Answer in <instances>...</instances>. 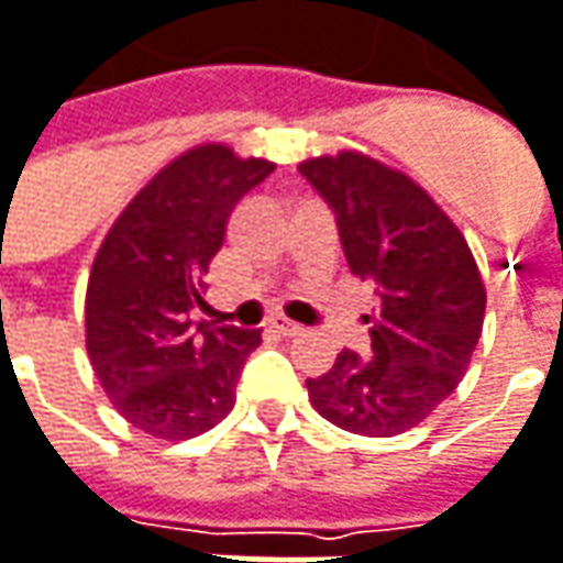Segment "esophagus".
I'll use <instances>...</instances> for the list:
<instances>
[{
	"label": "esophagus",
	"mask_w": 563,
	"mask_h": 563,
	"mask_svg": "<svg viewBox=\"0 0 563 563\" xmlns=\"http://www.w3.org/2000/svg\"><path fill=\"white\" fill-rule=\"evenodd\" d=\"M271 331H277L283 338H292V334H302V328L289 318H271Z\"/></svg>",
	"instance_id": "1"
}]
</instances>
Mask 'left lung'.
<instances>
[{
	"label": "left lung",
	"instance_id": "left-lung-1",
	"mask_svg": "<svg viewBox=\"0 0 563 563\" xmlns=\"http://www.w3.org/2000/svg\"><path fill=\"white\" fill-rule=\"evenodd\" d=\"M299 172L334 210L350 274L379 296L369 353L341 350L306 379L309 401L347 433L398 437L446 401L478 347L487 292L475 254L420 184L373 155H318Z\"/></svg>",
	"mask_w": 563,
	"mask_h": 563
}]
</instances>
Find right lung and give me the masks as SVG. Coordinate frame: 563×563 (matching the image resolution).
Masks as SVG:
<instances>
[{
    "label": "right lung",
    "instance_id": "1",
    "mask_svg": "<svg viewBox=\"0 0 563 563\" xmlns=\"http://www.w3.org/2000/svg\"><path fill=\"white\" fill-rule=\"evenodd\" d=\"M274 172L203 143L172 158L108 229L85 292V347L120 417L155 440H190L235 408L261 331L190 321L225 222Z\"/></svg>",
    "mask_w": 563,
    "mask_h": 563
}]
</instances>
